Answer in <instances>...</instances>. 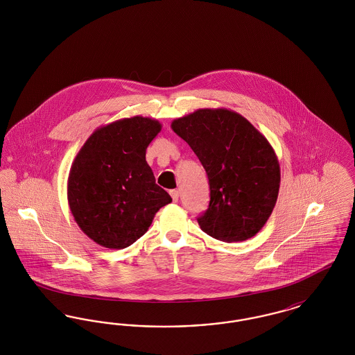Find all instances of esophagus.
<instances>
[{
	"instance_id": "obj_1",
	"label": "esophagus",
	"mask_w": 355,
	"mask_h": 355,
	"mask_svg": "<svg viewBox=\"0 0 355 355\" xmlns=\"http://www.w3.org/2000/svg\"><path fill=\"white\" fill-rule=\"evenodd\" d=\"M170 196H171L173 201L177 202V201H178V197H180V191H178V190H170Z\"/></svg>"
}]
</instances>
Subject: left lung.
I'll return each instance as SVG.
<instances>
[{
  "mask_svg": "<svg viewBox=\"0 0 355 355\" xmlns=\"http://www.w3.org/2000/svg\"><path fill=\"white\" fill-rule=\"evenodd\" d=\"M206 170L207 210L198 217L203 232L223 242L255 236L275 206L281 169L270 142L236 112L198 109L171 122Z\"/></svg>",
  "mask_w": 355,
  "mask_h": 355,
  "instance_id": "left-lung-1",
  "label": "left lung"
}]
</instances>
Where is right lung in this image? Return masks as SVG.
I'll list each match as a JSON object with an SVG mask.
<instances>
[{
	"mask_svg": "<svg viewBox=\"0 0 355 355\" xmlns=\"http://www.w3.org/2000/svg\"><path fill=\"white\" fill-rule=\"evenodd\" d=\"M161 128L159 121L142 116L102 125L71 164L70 211L85 234L103 248L130 246L171 202L146 162V149Z\"/></svg>",
	"mask_w": 355,
	"mask_h": 355,
	"instance_id": "1",
	"label": "right lung"
}]
</instances>
